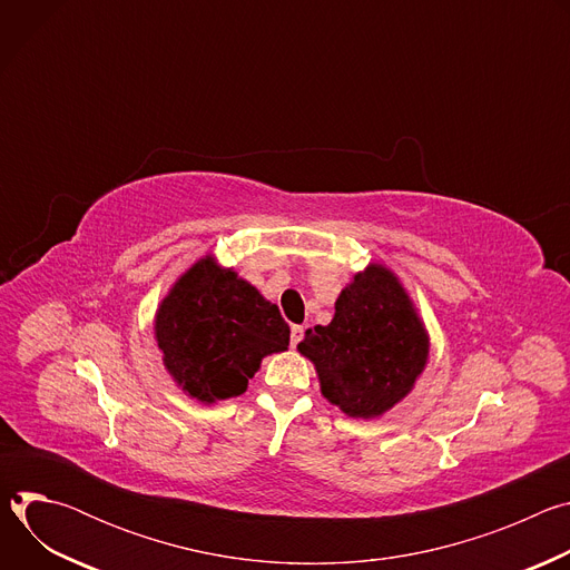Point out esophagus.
<instances>
[{
	"label": "esophagus",
	"mask_w": 570,
	"mask_h": 570,
	"mask_svg": "<svg viewBox=\"0 0 570 570\" xmlns=\"http://www.w3.org/2000/svg\"><path fill=\"white\" fill-rule=\"evenodd\" d=\"M304 338V330L299 327V324H295V327L291 330V347H297V343Z\"/></svg>",
	"instance_id": "1"
}]
</instances>
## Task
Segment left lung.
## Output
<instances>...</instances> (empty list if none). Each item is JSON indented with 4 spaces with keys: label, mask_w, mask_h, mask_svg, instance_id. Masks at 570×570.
I'll use <instances>...</instances> for the list:
<instances>
[{
    "label": "left lung",
    "mask_w": 570,
    "mask_h": 570,
    "mask_svg": "<svg viewBox=\"0 0 570 570\" xmlns=\"http://www.w3.org/2000/svg\"><path fill=\"white\" fill-rule=\"evenodd\" d=\"M313 361L320 390L350 417H379L409 394L429 358V336L409 293L372 264L338 295L327 327L297 345Z\"/></svg>",
    "instance_id": "obj_1"
}]
</instances>
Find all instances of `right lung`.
I'll list each match as a JSON object with an SVG mask.
<instances>
[{"label": "right lung", "instance_id": "1", "mask_svg": "<svg viewBox=\"0 0 570 570\" xmlns=\"http://www.w3.org/2000/svg\"><path fill=\"white\" fill-rule=\"evenodd\" d=\"M155 338L174 381L214 403L246 392L262 358L288 350L291 330L277 304L207 257L161 299Z\"/></svg>", "mask_w": 570, "mask_h": 570}]
</instances>
